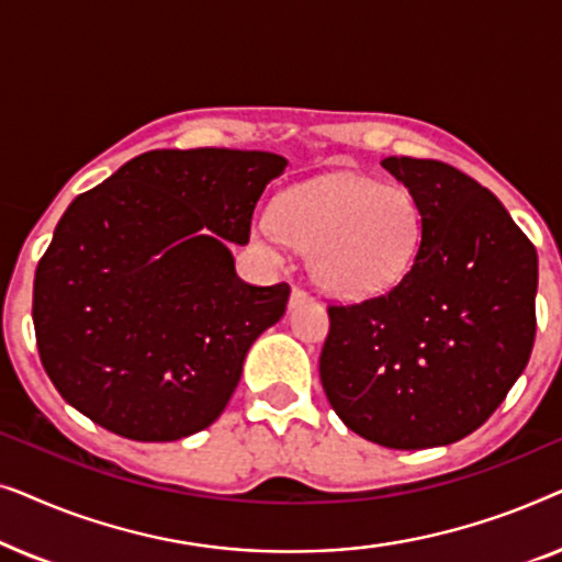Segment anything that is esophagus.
<instances>
[{
	"instance_id": "obj_1",
	"label": "esophagus",
	"mask_w": 562,
	"mask_h": 562,
	"mask_svg": "<svg viewBox=\"0 0 562 562\" xmlns=\"http://www.w3.org/2000/svg\"><path fill=\"white\" fill-rule=\"evenodd\" d=\"M310 302H314V296L310 294V291H304V289H299V286L291 289V306L310 304Z\"/></svg>"
}]
</instances>
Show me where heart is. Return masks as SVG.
Segmentation results:
<instances>
[{
	"instance_id": "obj_1",
	"label": "heart",
	"mask_w": 562,
	"mask_h": 562,
	"mask_svg": "<svg viewBox=\"0 0 562 562\" xmlns=\"http://www.w3.org/2000/svg\"><path fill=\"white\" fill-rule=\"evenodd\" d=\"M425 214L402 183L337 173L286 191L256 235L268 250L310 252L319 286L337 296H373L396 286L417 258Z\"/></svg>"
}]
</instances>
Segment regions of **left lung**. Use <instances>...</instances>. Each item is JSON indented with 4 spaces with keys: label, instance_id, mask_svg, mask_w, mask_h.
Listing matches in <instances>:
<instances>
[{
    "label": "left lung",
    "instance_id": "1",
    "mask_svg": "<svg viewBox=\"0 0 562 562\" xmlns=\"http://www.w3.org/2000/svg\"><path fill=\"white\" fill-rule=\"evenodd\" d=\"M425 233L402 281L329 304L322 389L345 425L394 450L463 440L504 402L535 345L537 250L504 204L442 160L383 158Z\"/></svg>",
    "mask_w": 562,
    "mask_h": 562
}]
</instances>
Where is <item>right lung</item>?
<instances>
[{"instance_id": "obj_1", "label": "right lung", "mask_w": 562, "mask_h": 562, "mask_svg": "<svg viewBox=\"0 0 562 562\" xmlns=\"http://www.w3.org/2000/svg\"><path fill=\"white\" fill-rule=\"evenodd\" d=\"M286 158L263 150H150L64 212L33 286L41 363L74 409L137 442L210 427L289 283L237 279L229 243Z\"/></svg>"}]
</instances>
